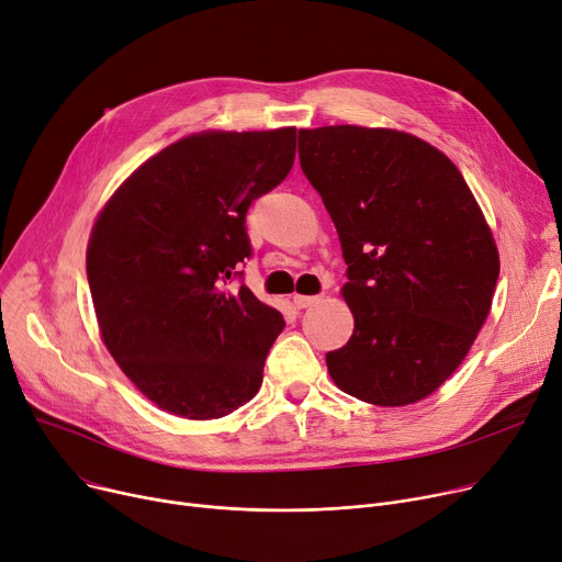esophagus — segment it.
<instances>
[{
	"instance_id": "obj_1",
	"label": "esophagus",
	"mask_w": 562,
	"mask_h": 562,
	"mask_svg": "<svg viewBox=\"0 0 562 562\" xmlns=\"http://www.w3.org/2000/svg\"><path fill=\"white\" fill-rule=\"evenodd\" d=\"M317 302H319V296H308V294H294L292 296V304L296 308H308V306H313Z\"/></svg>"
}]
</instances>
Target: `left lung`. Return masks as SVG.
I'll return each instance as SVG.
<instances>
[{"mask_svg":"<svg viewBox=\"0 0 562 562\" xmlns=\"http://www.w3.org/2000/svg\"><path fill=\"white\" fill-rule=\"evenodd\" d=\"M300 160L340 236L349 342L334 383L374 406L434 394L492 308L499 249L470 186L434 145L397 128H300Z\"/></svg>","mask_w":562,"mask_h":562,"instance_id":"left-lung-1","label":"left lung"}]
</instances>
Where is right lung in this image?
<instances>
[{"label":"right lung","instance_id":"add662e5","mask_svg":"<svg viewBox=\"0 0 562 562\" xmlns=\"http://www.w3.org/2000/svg\"><path fill=\"white\" fill-rule=\"evenodd\" d=\"M296 128L202 131L131 172L99 211L86 270L99 336L160 411L217 419L262 383L283 315L240 285L245 215L292 170Z\"/></svg>","mask_w":562,"mask_h":562}]
</instances>
